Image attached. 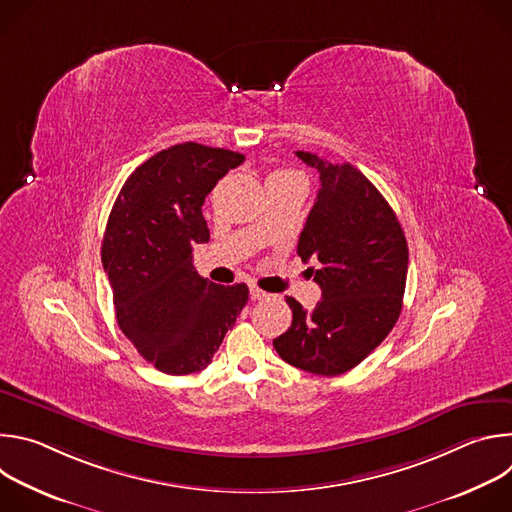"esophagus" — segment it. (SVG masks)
I'll return each mask as SVG.
<instances>
[{"mask_svg": "<svg viewBox=\"0 0 512 512\" xmlns=\"http://www.w3.org/2000/svg\"><path fill=\"white\" fill-rule=\"evenodd\" d=\"M249 294H251V300H263V298L269 296V294H265L261 287H257L255 283H249Z\"/></svg>", "mask_w": 512, "mask_h": 512, "instance_id": "esophagus-1", "label": "esophagus"}]
</instances>
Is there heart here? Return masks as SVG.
Here are the masks:
<instances>
[{
    "label": "heart",
    "instance_id": "1",
    "mask_svg": "<svg viewBox=\"0 0 512 512\" xmlns=\"http://www.w3.org/2000/svg\"><path fill=\"white\" fill-rule=\"evenodd\" d=\"M277 174H289V172H275V174H271V176H277Z\"/></svg>",
    "mask_w": 512,
    "mask_h": 512
}]
</instances>
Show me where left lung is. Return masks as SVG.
<instances>
[{
  "mask_svg": "<svg viewBox=\"0 0 512 512\" xmlns=\"http://www.w3.org/2000/svg\"><path fill=\"white\" fill-rule=\"evenodd\" d=\"M296 156L320 174L298 255L320 263L308 271L322 300L304 310L287 298L294 320L273 346L296 369L336 377L354 369L393 330L403 308L409 249L397 214L360 170L310 152Z\"/></svg>",
  "mask_w": 512,
  "mask_h": 512,
  "instance_id": "obj_1",
  "label": "left lung"
}]
</instances>
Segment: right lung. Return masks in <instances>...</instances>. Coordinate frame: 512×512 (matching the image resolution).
<instances>
[{
    "label": "right lung",
    "instance_id": "right-lung-1",
    "mask_svg": "<svg viewBox=\"0 0 512 512\" xmlns=\"http://www.w3.org/2000/svg\"><path fill=\"white\" fill-rule=\"evenodd\" d=\"M243 154L194 141L143 162L109 214L101 259L121 332L166 375L208 367L249 300L245 283L216 285L192 265L210 239L202 204Z\"/></svg>",
    "mask_w": 512,
    "mask_h": 512
}]
</instances>
